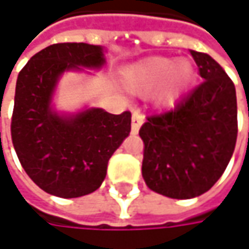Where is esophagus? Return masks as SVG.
Segmentation results:
<instances>
[{
    "mask_svg": "<svg viewBox=\"0 0 249 249\" xmlns=\"http://www.w3.org/2000/svg\"><path fill=\"white\" fill-rule=\"evenodd\" d=\"M142 123H144V115H142L140 111H134V112H132V125H131L134 134L138 132V129H140V126L142 125Z\"/></svg>",
    "mask_w": 249,
    "mask_h": 249,
    "instance_id": "34e87169",
    "label": "esophagus"
}]
</instances>
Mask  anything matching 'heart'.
Returning a JSON list of instances; mask_svg holds the SVG:
<instances>
[{"label":"heart","mask_w":249,"mask_h":249,"mask_svg":"<svg viewBox=\"0 0 249 249\" xmlns=\"http://www.w3.org/2000/svg\"><path fill=\"white\" fill-rule=\"evenodd\" d=\"M195 69L187 60L177 62L169 57H150L125 68L121 73L123 86L135 95L154 92L159 107H172L190 85Z\"/></svg>","instance_id":"heart-1"}]
</instances>
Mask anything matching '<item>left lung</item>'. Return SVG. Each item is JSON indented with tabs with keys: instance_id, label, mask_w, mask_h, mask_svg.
I'll return each instance as SVG.
<instances>
[{
	"instance_id": "left-lung-1",
	"label": "left lung",
	"mask_w": 249,
	"mask_h": 249,
	"mask_svg": "<svg viewBox=\"0 0 249 249\" xmlns=\"http://www.w3.org/2000/svg\"><path fill=\"white\" fill-rule=\"evenodd\" d=\"M190 54L203 82L172 111L147 117L140 128L145 184L172 199L208 192L224 174L238 134L233 82L209 54Z\"/></svg>"
}]
</instances>
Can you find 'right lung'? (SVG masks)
<instances>
[{
  "mask_svg": "<svg viewBox=\"0 0 249 249\" xmlns=\"http://www.w3.org/2000/svg\"><path fill=\"white\" fill-rule=\"evenodd\" d=\"M104 49L86 43H57L36 53L16 85L11 138L28 177L44 192L71 199L95 192L108 161L131 131V112L89 108L76 115L52 109L57 80L68 71L99 69Z\"/></svg>",
  "mask_w": 249,
  "mask_h": 249,
  "instance_id": "right-lung-1",
  "label": "right lung"
}]
</instances>
